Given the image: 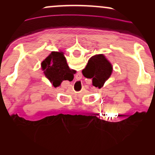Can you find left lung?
I'll return each instance as SVG.
<instances>
[{
	"label": "left lung",
	"mask_w": 155,
	"mask_h": 155,
	"mask_svg": "<svg viewBox=\"0 0 155 155\" xmlns=\"http://www.w3.org/2000/svg\"><path fill=\"white\" fill-rule=\"evenodd\" d=\"M112 65L102 54L91 57L84 69V73L89 78H92L93 82H97L98 87H101L112 73Z\"/></svg>",
	"instance_id": "1"
}]
</instances>
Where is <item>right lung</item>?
Masks as SVG:
<instances>
[{
    "instance_id": "right-lung-1",
    "label": "right lung",
    "mask_w": 155,
    "mask_h": 155,
    "mask_svg": "<svg viewBox=\"0 0 155 155\" xmlns=\"http://www.w3.org/2000/svg\"><path fill=\"white\" fill-rule=\"evenodd\" d=\"M44 74L51 82H61L63 77L71 72L62 53L52 52L42 63Z\"/></svg>"
}]
</instances>
